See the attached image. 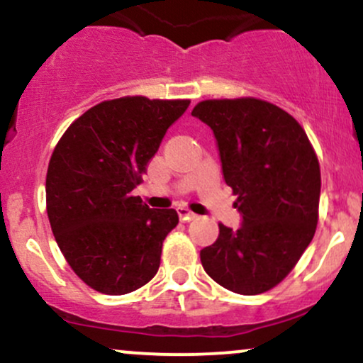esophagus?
<instances>
[{
  "instance_id": "34e87169",
  "label": "esophagus",
  "mask_w": 363,
  "mask_h": 363,
  "mask_svg": "<svg viewBox=\"0 0 363 363\" xmlns=\"http://www.w3.org/2000/svg\"><path fill=\"white\" fill-rule=\"evenodd\" d=\"M177 215H179V218L182 220V222H191V220L196 218V215L193 213V211L187 210L186 206H179L177 208Z\"/></svg>"
}]
</instances>
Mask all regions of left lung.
I'll use <instances>...</instances> for the list:
<instances>
[{
    "instance_id": "obj_1",
    "label": "left lung",
    "mask_w": 363,
    "mask_h": 363,
    "mask_svg": "<svg viewBox=\"0 0 363 363\" xmlns=\"http://www.w3.org/2000/svg\"><path fill=\"white\" fill-rule=\"evenodd\" d=\"M191 114L213 131L223 179L242 215L237 230L220 223L201 249L205 272L240 295L272 290L315 234L320 170L309 138L289 112L259 99L203 101Z\"/></svg>"
}]
</instances>
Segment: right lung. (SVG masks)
<instances>
[{"instance_id": "obj_1", "label": "right lung", "mask_w": 363, "mask_h": 363, "mask_svg": "<svg viewBox=\"0 0 363 363\" xmlns=\"http://www.w3.org/2000/svg\"><path fill=\"white\" fill-rule=\"evenodd\" d=\"M189 101L121 97L94 106L65 131L45 177L52 234L72 269L106 295L155 277L176 210H152L133 189Z\"/></svg>"}]
</instances>
